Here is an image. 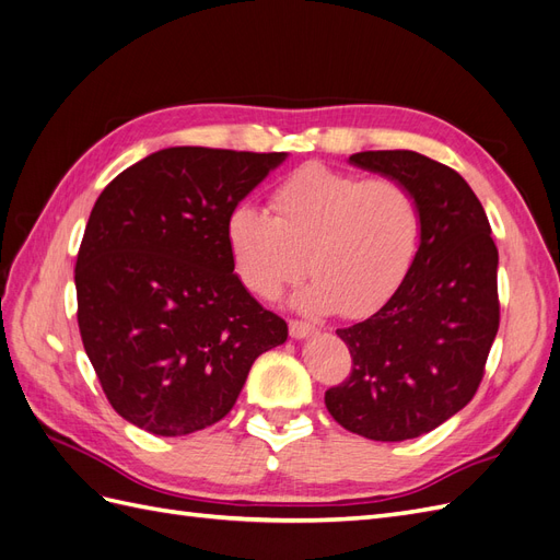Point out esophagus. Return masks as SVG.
<instances>
[{
  "instance_id": "34e87169",
  "label": "esophagus",
  "mask_w": 560,
  "mask_h": 560,
  "mask_svg": "<svg viewBox=\"0 0 560 560\" xmlns=\"http://www.w3.org/2000/svg\"><path fill=\"white\" fill-rule=\"evenodd\" d=\"M315 331V327L311 322H303V319H290V336L292 338H306Z\"/></svg>"
}]
</instances>
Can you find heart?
<instances>
[{
  "mask_svg": "<svg viewBox=\"0 0 560 560\" xmlns=\"http://www.w3.org/2000/svg\"><path fill=\"white\" fill-rule=\"evenodd\" d=\"M268 210L270 217L235 206L224 226L233 273L254 296L278 299L308 268L315 280L296 296V306L369 317L411 276L422 208L397 177L308 163L270 189Z\"/></svg>",
  "mask_w": 560,
  "mask_h": 560,
  "instance_id": "obj_1",
  "label": "heart"
}]
</instances>
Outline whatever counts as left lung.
Here are the masks:
<instances>
[{
    "label": "left lung",
    "mask_w": 560,
    "mask_h": 560,
    "mask_svg": "<svg viewBox=\"0 0 560 560\" xmlns=\"http://www.w3.org/2000/svg\"><path fill=\"white\" fill-rule=\"evenodd\" d=\"M350 163L411 186L422 238L397 296L336 329L352 371L327 389L325 404L354 434L404 442L432 432L477 395L500 327L498 247L483 206L453 167L409 149L360 151Z\"/></svg>",
    "instance_id": "8db88e82"
}]
</instances>
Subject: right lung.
<instances>
[{
  "mask_svg": "<svg viewBox=\"0 0 560 560\" xmlns=\"http://www.w3.org/2000/svg\"><path fill=\"white\" fill-rule=\"evenodd\" d=\"M284 151L171 147L116 175L77 254V319L112 409L159 436L222 420L287 322L235 278L226 217Z\"/></svg>",
  "mask_w": 560,
  "mask_h": 560,
  "instance_id": "add662e5",
  "label": "right lung"
}]
</instances>
